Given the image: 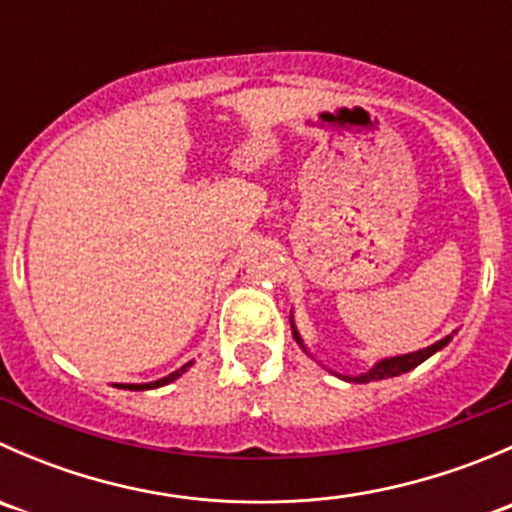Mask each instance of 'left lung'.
<instances>
[{"mask_svg": "<svg viewBox=\"0 0 512 512\" xmlns=\"http://www.w3.org/2000/svg\"><path fill=\"white\" fill-rule=\"evenodd\" d=\"M289 322H292V317H289ZM292 334H294V339H297L299 347H302L304 352H307V347H304V342H302V337H299V332H297V327H294V322H292ZM451 339H453V334H448V337H443L441 342L431 344V347H426V349H418V352H411V354H404V356H389V359L376 361V364L371 366V369L366 371V374H359V376L337 374V376H339V379H344V381H354V384H369V381L391 379V376H399V374H406V371L416 369V366L423 364V361H426L428 356L441 352V349L446 347V344L451 342Z\"/></svg>", "mask_w": 512, "mask_h": 512, "instance_id": "left-lung-1", "label": "left lung"}]
</instances>
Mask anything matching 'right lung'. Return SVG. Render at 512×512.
<instances>
[{"instance_id": "1", "label": "right lung", "mask_w": 512, "mask_h": 512, "mask_svg": "<svg viewBox=\"0 0 512 512\" xmlns=\"http://www.w3.org/2000/svg\"><path fill=\"white\" fill-rule=\"evenodd\" d=\"M190 366H193V361H188V364H183V366H180L178 371H173V374L163 376V379L151 381V384H118V389H128V391H148V389H158V386H165V384H170V381L178 379V376H183L185 371L190 369Z\"/></svg>"}]
</instances>
